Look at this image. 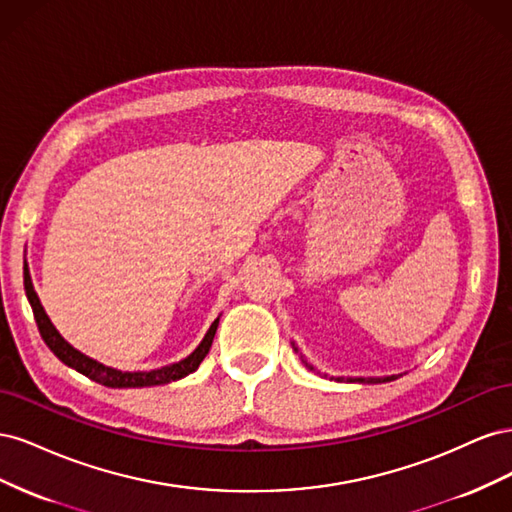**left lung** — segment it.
Wrapping results in <instances>:
<instances>
[{
    "label": "left lung",
    "instance_id": "obj_1",
    "mask_svg": "<svg viewBox=\"0 0 512 512\" xmlns=\"http://www.w3.org/2000/svg\"><path fill=\"white\" fill-rule=\"evenodd\" d=\"M292 348H294V352H299V348L292 344ZM301 361L305 363V367L307 369H314V365H309L307 361H305V356L301 354ZM397 378H401V374H393V376H382V378H348V382H359V384H378V382H393V380H397ZM337 380H344V378H337Z\"/></svg>",
    "mask_w": 512,
    "mask_h": 512
}]
</instances>
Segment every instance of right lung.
Listing matches in <instances>:
<instances>
[{"label":"right lung","instance_id":"obj_1","mask_svg":"<svg viewBox=\"0 0 512 512\" xmlns=\"http://www.w3.org/2000/svg\"><path fill=\"white\" fill-rule=\"evenodd\" d=\"M23 282H25L27 301L34 309V318H36L38 331L44 339V344L51 348V352L57 356L61 363L76 369L79 374L87 376L89 380L100 382L104 386H111V389H141V386L168 384V382H175V380H181L188 374H192V371H196L198 365L203 363V359L209 354L215 331H218V324H220V316H218L211 322V327L205 333L203 342L196 346V350L192 354H188L185 359H181L177 363H170V365H164V367H158V369H149V371H123V369L108 367V365H104L96 359H91V356L83 354L81 350H76L72 344H68L66 339L59 335V331L55 329V324L51 322V318L46 316L44 307H42L38 294L34 290L32 275H29L27 262L23 267Z\"/></svg>","mask_w":512,"mask_h":512}]
</instances>
